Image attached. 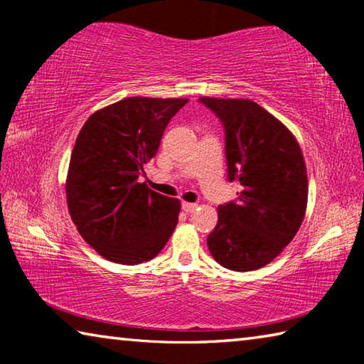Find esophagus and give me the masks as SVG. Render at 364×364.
I'll use <instances>...</instances> for the list:
<instances>
[{"label":"esophagus","instance_id":"obj_1","mask_svg":"<svg viewBox=\"0 0 364 364\" xmlns=\"http://www.w3.org/2000/svg\"><path fill=\"white\" fill-rule=\"evenodd\" d=\"M196 207H197V204H193V202H181V208L188 213L196 210Z\"/></svg>","mask_w":364,"mask_h":364}]
</instances>
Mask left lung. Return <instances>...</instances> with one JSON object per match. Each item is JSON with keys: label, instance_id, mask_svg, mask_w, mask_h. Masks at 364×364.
Returning a JSON list of instances; mask_svg holds the SVG:
<instances>
[{"label": "left lung", "instance_id": "1", "mask_svg": "<svg viewBox=\"0 0 364 364\" xmlns=\"http://www.w3.org/2000/svg\"><path fill=\"white\" fill-rule=\"evenodd\" d=\"M199 102L223 123L228 180L242 184L237 200L218 205L208 250L228 269H258L281 254L304 221V156L294 134L257 102L217 97Z\"/></svg>", "mask_w": 364, "mask_h": 364}]
</instances>
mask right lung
<instances>
[{
	"label": "right lung",
	"mask_w": 364,
	"mask_h": 364,
	"mask_svg": "<svg viewBox=\"0 0 364 364\" xmlns=\"http://www.w3.org/2000/svg\"><path fill=\"white\" fill-rule=\"evenodd\" d=\"M186 102L125 97L95 112L78 133L65 181L67 205L82 237L110 262H149L175 231L180 200L151 191L138 178Z\"/></svg>",
	"instance_id": "obj_1"
}]
</instances>
